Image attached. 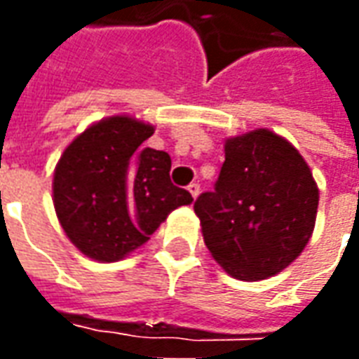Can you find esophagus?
<instances>
[{"mask_svg":"<svg viewBox=\"0 0 359 359\" xmlns=\"http://www.w3.org/2000/svg\"><path fill=\"white\" fill-rule=\"evenodd\" d=\"M188 192L192 194V198H198V194H200V184L198 182H192V184H188Z\"/></svg>","mask_w":359,"mask_h":359,"instance_id":"34e87169","label":"esophagus"}]
</instances>
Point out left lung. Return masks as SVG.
<instances>
[{"mask_svg":"<svg viewBox=\"0 0 359 359\" xmlns=\"http://www.w3.org/2000/svg\"><path fill=\"white\" fill-rule=\"evenodd\" d=\"M319 188L292 144L269 128L225 140L213 192L194 203L211 257L234 278L262 280L292 264L316 226Z\"/></svg>","mask_w":359,"mask_h":359,"instance_id":"left-lung-1","label":"left lung"}]
</instances>
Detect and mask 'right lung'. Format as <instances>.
<instances>
[{
    "label": "right lung",
    "mask_w": 359,
    "mask_h": 359,
    "mask_svg": "<svg viewBox=\"0 0 359 359\" xmlns=\"http://www.w3.org/2000/svg\"><path fill=\"white\" fill-rule=\"evenodd\" d=\"M154 126L113 115L74 138L53 172V205L67 238L95 262L140 248L172 210L192 203L169 177L167 151L144 148Z\"/></svg>",
    "instance_id": "obj_1"
}]
</instances>
